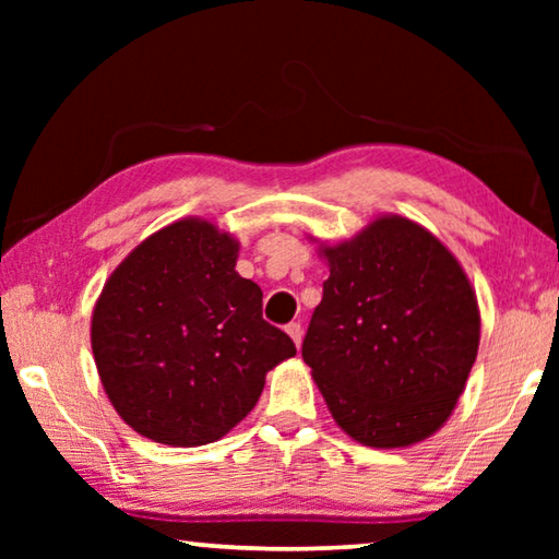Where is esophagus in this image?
Returning a JSON list of instances; mask_svg holds the SVG:
<instances>
[{
    "label": "esophagus",
    "instance_id": "1",
    "mask_svg": "<svg viewBox=\"0 0 559 559\" xmlns=\"http://www.w3.org/2000/svg\"><path fill=\"white\" fill-rule=\"evenodd\" d=\"M286 333L290 335L293 343H296V347H300V340H302V328H300V323H290V325H286Z\"/></svg>",
    "mask_w": 559,
    "mask_h": 559
}]
</instances>
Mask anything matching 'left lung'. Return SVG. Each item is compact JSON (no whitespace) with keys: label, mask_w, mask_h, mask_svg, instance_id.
Segmentation results:
<instances>
[{"label":"left lung","mask_w":559,"mask_h":559,"mask_svg":"<svg viewBox=\"0 0 559 559\" xmlns=\"http://www.w3.org/2000/svg\"><path fill=\"white\" fill-rule=\"evenodd\" d=\"M323 300L302 359L347 437L402 449L437 433L478 355L476 290L437 236L382 214L353 239L323 243Z\"/></svg>","instance_id":"obj_1"}]
</instances>
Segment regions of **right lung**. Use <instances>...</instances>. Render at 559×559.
<instances>
[{"label": "right lung", "mask_w": 559, "mask_h": 559, "mask_svg": "<svg viewBox=\"0 0 559 559\" xmlns=\"http://www.w3.org/2000/svg\"><path fill=\"white\" fill-rule=\"evenodd\" d=\"M239 241L200 216L138 243L91 318L98 377L120 419L167 447H204L239 424L266 372L296 355L236 273Z\"/></svg>", "instance_id": "add662e5"}]
</instances>
